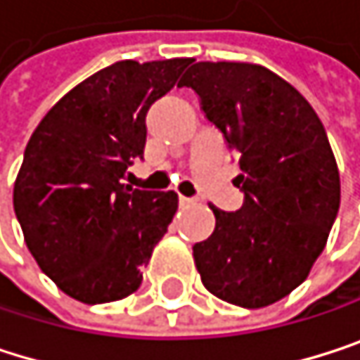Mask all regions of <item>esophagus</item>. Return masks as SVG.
I'll use <instances>...</instances> for the list:
<instances>
[{
  "mask_svg": "<svg viewBox=\"0 0 360 360\" xmlns=\"http://www.w3.org/2000/svg\"><path fill=\"white\" fill-rule=\"evenodd\" d=\"M179 202H181V205H194V202H196V198H188V196H179Z\"/></svg>",
  "mask_w": 360,
  "mask_h": 360,
  "instance_id": "esophagus-1",
  "label": "esophagus"
}]
</instances>
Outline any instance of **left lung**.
Wrapping results in <instances>:
<instances>
[{
    "label": "left lung",
    "mask_w": 360,
    "mask_h": 360,
    "mask_svg": "<svg viewBox=\"0 0 360 360\" xmlns=\"http://www.w3.org/2000/svg\"><path fill=\"white\" fill-rule=\"evenodd\" d=\"M179 86L240 155L236 213L211 207L215 232L194 245L202 285L240 308H264L300 287L340 209V172L312 105L251 63H196Z\"/></svg>",
    "instance_id": "1"
}]
</instances>
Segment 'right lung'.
<instances>
[{
  "label": "right lung",
  "mask_w": 360,
  "mask_h": 360,
  "mask_svg": "<svg viewBox=\"0 0 360 360\" xmlns=\"http://www.w3.org/2000/svg\"><path fill=\"white\" fill-rule=\"evenodd\" d=\"M192 58L120 60L69 90L31 134L14 213L41 272L69 297L107 304L134 293L176 213L174 192L132 190L145 115Z\"/></svg>",
  "instance_id": "right-lung-1"
}]
</instances>
